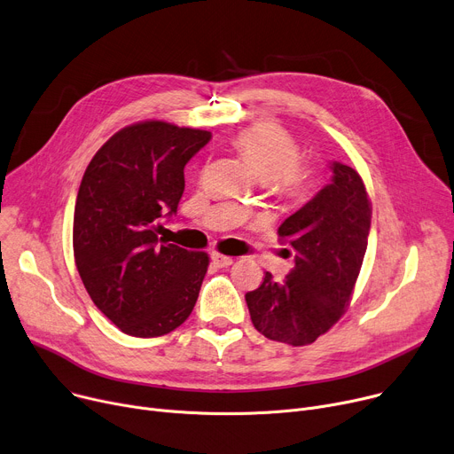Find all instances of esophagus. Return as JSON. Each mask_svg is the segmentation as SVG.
Segmentation results:
<instances>
[{
    "label": "esophagus",
    "mask_w": 454,
    "mask_h": 454,
    "mask_svg": "<svg viewBox=\"0 0 454 454\" xmlns=\"http://www.w3.org/2000/svg\"><path fill=\"white\" fill-rule=\"evenodd\" d=\"M211 261H214V264H217L219 268L230 266V264L233 262V259H231V257L223 255V254H219V252H214V254H211Z\"/></svg>",
    "instance_id": "1"
}]
</instances>
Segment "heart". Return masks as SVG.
<instances>
[{"instance_id": "obj_1", "label": "heart", "mask_w": 454, "mask_h": 454, "mask_svg": "<svg viewBox=\"0 0 454 454\" xmlns=\"http://www.w3.org/2000/svg\"><path fill=\"white\" fill-rule=\"evenodd\" d=\"M233 145L270 193L301 199L310 192L312 171L297 160L299 147L283 128L276 124L248 126L233 137ZM240 206H247V200Z\"/></svg>"}]
</instances>
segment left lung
<instances>
[{
  "instance_id": "left-lung-1",
  "label": "left lung",
  "mask_w": 454,
  "mask_h": 454,
  "mask_svg": "<svg viewBox=\"0 0 454 454\" xmlns=\"http://www.w3.org/2000/svg\"><path fill=\"white\" fill-rule=\"evenodd\" d=\"M330 169V184L278 230L295 252L290 274L278 283L266 271L245 295L261 334L292 347L314 343L343 316L367 252L372 209L364 180L336 160Z\"/></svg>"
}]
</instances>
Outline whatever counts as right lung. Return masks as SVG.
I'll use <instances>...</instances> for the list:
<instances>
[{
	"label": "right lung",
	"instance_id": "right-lung-1",
	"mask_svg": "<svg viewBox=\"0 0 454 454\" xmlns=\"http://www.w3.org/2000/svg\"><path fill=\"white\" fill-rule=\"evenodd\" d=\"M209 138V131L147 120L114 133L83 173L76 268L93 303L124 334L164 336L197 303L207 254L166 245L160 233L184 193V166Z\"/></svg>",
	"mask_w": 454,
	"mask_h": 454
}]
</instances>
